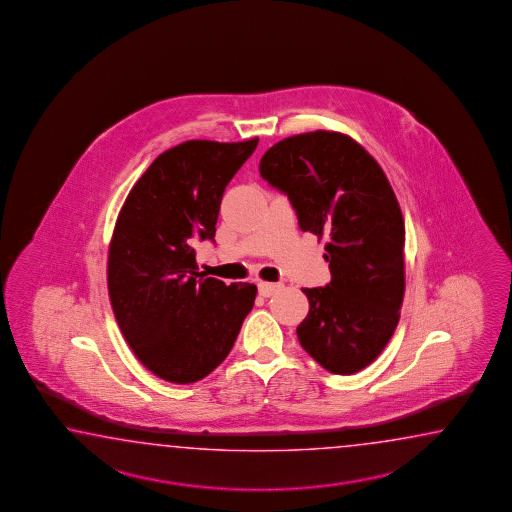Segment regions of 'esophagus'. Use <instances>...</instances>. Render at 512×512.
<instances>
[{"instance_id": "1", "label": "esophagus", "mask_w": 512, "mask_h": 512, "mask_svg": "<svg viewBox=\"0 0 512 512\" xmlns=\"http://www.w3.org/2000/svg\"><path fill=\"white\" fill-rule=\"evenodd\" d=\"M280 289H282V285H280V283H258V291H260L261 296H265V298H269V296H272L276 291H280Z\"/></svg>"}]
</instances>
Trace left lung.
<instances>
[{
    "label": "left lung",
    "instance_id": "left-lung-1",
    "mask_svg": "<svg viewBox=\"0 0 512 512\" xmlns=\"http://www.w3.org/2000/svg\"><path fill=\"white\" fill-rule=\"evenodd\" d=\"M260 174L289 197L298 225L326 240L331 282L302 289V348L331 373L351 375L381 355L404 298V219L379 163L338 131L276 142Z\"/></svg>",
    "mask_w": 512,
    "mask_h": 512
}]
</instances>
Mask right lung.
Returning <instances> with one entry per match:
<instances>
[{"label":"right lung","instance_id":"1","mask_svg":"<svg viewBox=\"0 0 512 512\" xmlns=\"http://www.w3.org/2000/svg\"><path fill=\"white\" fill-rule=\"evenodd\" d=\"M258 146L186 141L161 153L131 188L109 243L108 291L122 335L164 381H201L227 359L256 285L203 278L196 241L216 236L230 179Z\"/></svg>","mask_w":512,"mask_h":512}]
</instances>
